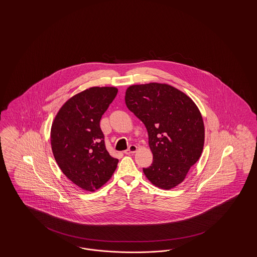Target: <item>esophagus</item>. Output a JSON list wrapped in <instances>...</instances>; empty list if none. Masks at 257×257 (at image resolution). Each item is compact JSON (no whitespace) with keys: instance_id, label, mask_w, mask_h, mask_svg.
Returning a JSON list of instances; mask_svg holds the SVG:
<instances>
[{"instance_id":"obj_1","label":"esophagus","mask_w":257,"mask_h":257,"mask_svg":"<svg viewBox=\"0 0 257 257\" xmlns=\"http://www.w3.org/2000/svg\"><path fill=\"white\" fill-rule=\"evenodd\" d=\"M137 150H138V147H137V146H135V145H131L130 147H128V149H127V150H125V151H124V153H125V154H127V155H129V154L135 153Z\"/></svg>"}]
</instances>
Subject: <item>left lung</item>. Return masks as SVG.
Segmentation results:
<instances>
[{"label":"left lung","mask_w":257,"mask_h":257,"mask_svg":"<svg viewBox=\"0 0 257 257\" xmlns=\"http://www.w3.org/2000/svg\"><path fill=\"white\" fill-rule=\"evenodd\" d=\"M125 103L148 133L153 162L143 169L147 179L171 190L183 181L202 153L204 124L200 111L184 92L158 83L129 86Z\"/></svg>","instance_id":"left-lung-1"}]
</instances>
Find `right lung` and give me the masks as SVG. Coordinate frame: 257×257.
<instances>
[{"label":"right lung","instance_id":"right-lung-1","mask_svg":"<svg viewBox=\"0 0 257 257\" xmlns=\"http://www.w3.org/2000/svg\"><path fill=\"white\" fill-rule=\"evenodd\" d=\"M117 88L94 86L67 100L51 128V147L64 175L78 187L94 192L112 175L118 160L106 149L100 119Z\"/></svg>","mask_w":257,"mask_h":257}]
</instances>
